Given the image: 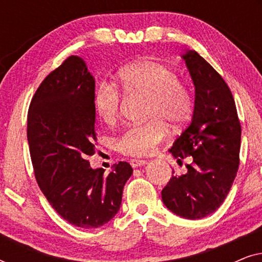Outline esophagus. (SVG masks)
Masks as SVG:
<instances>
[{"mask_svg": "<svg viewBox=\"0 0 262 262\" xmlns=\"http://www.w3.org/2000/svg\"><path fill=\"white\" fill-rule=\"evenodd\" d=\"M130 164H131L132 168H138V167H142V166H144V164H146V161L134 159V160L130 161Z\"/></svg>", "mask_w": 262, "mask_h": 262, "instance_id": "1", "label": "esophagus"}]
</instances>
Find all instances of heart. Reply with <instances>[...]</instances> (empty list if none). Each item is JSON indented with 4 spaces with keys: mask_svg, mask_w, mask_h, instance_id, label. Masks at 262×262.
Here are the masks:
<instances>
[{
    "mask_svg": "<svg viewBox=\"0 0 262 262\" xmlns=\"http://www.w3.org/2000/svg\"><path fill=\"white\" fill-rule=\"evenodd\" d=\"M119 82L126 93L148 96V118L152 120L127 127L117 139V149L126 155H150L168 136L163 121L178 127L187 120L192 110L191 96L173 70L151 59L137 60L123 68L119 71ZM93 105L100 119L106 124L114 123L120 106V94L116 85L110 82L99 84Z\"/></svg>",
    "mask_w": 262,
    "mask_h": 262,
    "instance_id": "1",
    "label": "heart"
}]
</instances>
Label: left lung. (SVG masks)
I'll return each mask as SVG.
<instances>
[{
	"label": "left lung",
	"mask_w": 262,
	"mask_h": 262,
	"mask_svg": "<svg viewBox=\"0 0 262 262\" xmlns=\"http://www.w3.org/2000/svg\"><path fill=\"white\" fill-rule=\"evenodd\" d=\"M181 58L194 84V110L169 152L178 161L192 156L193 162L186 166V174L173 175L161 194L173 213L199 220L214 212L230 191L238 170L241 125L221 75L193 50Z\"/></svg>",
	"instance_id": "obj_1"
}]
</instances>
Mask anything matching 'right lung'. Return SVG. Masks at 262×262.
I'll list each match as a JSON object with an SVG mask.
<instances>
[{"mask_svg": "<svg viewBox=\"0 0 262 262\" xmlns=\"http://www.w3.org/2000/svg\"><path fill=\"white\" fill-rule=\"evenodd\" d=\"M95 78L81 57L70 56L35 92L27 116V141L34 175L56 212L75 227L95 229L120 209L130 163L108 175L93 169L96 139Z\"/></svg>", "mask_w": 262, "mask_h": 262, "instance_id": "add662e5", "label": "right lung"}]
</instances>
